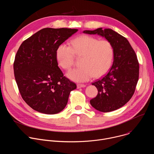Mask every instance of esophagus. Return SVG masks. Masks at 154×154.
I'll return each mask as SVG.
<instances>
[{
	"label": "esophagus",
	"mask_w": 154,
	"mask_h": 154,
	"mask_svg": "<svg viewBox=\"0 0 154 154\" xmlns=\"http://www.w3.org/2000/svg\"><path fill=\"white\" fill-rule=\"evenodd\" d=\"M77 88H84L86 86L84 84H77Z\"/></svg>",
	"instance_id": "esophagus-1"
}]
</instances>
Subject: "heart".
Returning a JSON list of instances; mask_svg holds the SVG:
<instances>
[{
    "label": "heart",
    "mask_w": 154,
    "mask_h": 154,
    "mask_svg": "<svg viewBox=\"0 0 154 154\" xmlns=\"http://www.w3.org/2000/svg\"><path fill=\"white\" fill-rule=\"evenodd\" d=\"M71 47L61 44L57 49L56 58L58 64L68 71L73 66L75 56L82 57L81 67L68 72L73 81L83 82L91 78L103 75L112 66L114 58V48L106 39H98L87 35H81L71 42Z\"/></svg>",
    "instance_id": "b5f03b06"
}]
</instances>
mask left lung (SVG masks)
Returning <instances> with one entry per match:
<instances>
[{"instance_id": "left-lung-1", "label": "left lung", "mask_w": 154, "mask_h": 154, "mask_svg": "<svg viewBox=\"0 0 154 154\" xmlns=\"http://www.w3.org/2000/svg\"><path fill=\"white\" fill-rule=\"evenodd\" d=\"M84 33L97 34L113 45L114 61L102 78L92 83L98 90L90 103L97 110L109 112L122 107L133 96L139 78V63L128 40L110 29L85 30Z\"/></svg>"}]
</instances>
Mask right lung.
<instances>
[{"label": "right lung", "instance_id": "right-lung-1", "mask_svg": "<svg viewBox=\"0 0 154 154\" xmlns=\"http://www.w3.org/2000/svg\"><path fill=\"white\" fill-rule=\"evenodd\" d=\"M77 29H42L23 41L13 64L15 80L22 98L35 110L57 114L67 105L77 85L58 66L57 48Z\"/></svg>", "mask_w": 154, "mask_h": 154}]
</instances>
